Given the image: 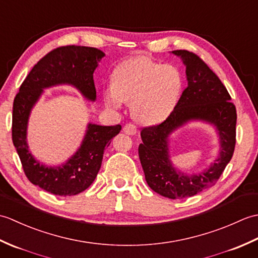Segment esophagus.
Returning a JSON list of instances; mask_svg holds the SVG:
<instances>
[{
    "label": "esophagus",
    "instance_id": "1",
    "mask_svg": "<svg viewBox=\"0 0 258 258\" xmlns=\"http://www.w3.org/2000/svg\"><path fill=\"white\" fill-rule=\"evenodd\" d=\"M124 132L126 134H128V135H135L136 133L139 132V128L135 124L127 123V124H125V126H124Z\"/></svg>",
    "mask_w": 258,
    "mask_h": 258
}]
</instances>
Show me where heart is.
I'll list each match as a JSON object with an SVG mask.
<instances>
[{"label":"heart","mask_w":258,"mask_h":258,"mask_svg":"<svg viewBox=\"0 0 258 258\" xmlns=\"http://www.w3.org/2000/svg\"><path fill=\"white\" fill-rule=\"evenodd\" d=\"M182 87L183 76L176 67L141 55L116 65L112 85L104 91V100L113 108L131 102V112L136 119L157 123L174 111Z\"/></svg>","instance_id":"b5f03b06"}]
</instances>
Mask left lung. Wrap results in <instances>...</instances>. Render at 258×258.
Here are the masks:
<instances>
[{
	"instance_id": "1",
	"label": "left lung",
	"mask_w": 258,
	"mask_h": 258,
	"mask_svg": "<svg viewBox=\"0 0 258 258\" xmlns=\"http://www.w3.org/2000/svg\"><path fill=\"white\" fill-rule=\"evenodd\" d=\"M183 58L188 85L183 91L174 111L163 122L142 128L143 143L139 156L150 187L168 199H185L215 185L236 144V107L218 76L197 54L176 50ZM189 119H204L217 125L221 136V156L206 172L187 177L177 172L168 160L167 136Z\"/></svg>"
}]
</instances>
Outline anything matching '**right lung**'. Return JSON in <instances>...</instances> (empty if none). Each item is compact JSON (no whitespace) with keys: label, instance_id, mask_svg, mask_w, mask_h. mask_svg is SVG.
<instances>
[{"label":"right lung","instance_id":"obj_1","mask_svg":"<svg viewBox=\"0 0 258 258\" xmlns=\"http://www.w3.org/2000/svg\"><path fill=\"white\" fill-rule=\"evenodd\" d=\"M104 53L95 47L67 45L54 48L38 61L27 74L14 97L12 141L27 179L48 193L72 196L85 190L100 171L105 147L111 144L122 126L90 124L83 144L63 166L48 168L40 165L26 144V125L32 106L42 89L55 84H72L85 97L94 101L96 90L93 73Z\"/></svg>","mask_w":258,"mask_h":258}]
</instances>
